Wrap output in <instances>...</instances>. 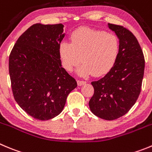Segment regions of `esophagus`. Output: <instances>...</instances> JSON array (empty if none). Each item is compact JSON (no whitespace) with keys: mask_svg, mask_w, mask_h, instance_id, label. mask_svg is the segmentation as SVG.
<instances>
[{"mask_svg":"<svg viewBox=\"0 0 152 152\" xmlns=\"http://www.w3.org/2000/svg\"><path fill=\"white\" fill-rule=\"evenodd\" d=\"M77 83H78V86H83L86 83V81H83V80H78L77 81Z\"/></svg>","mask_w":152,"mask_h":152,"instance_id":"34e87169","label":"esophagus"}]
</instances>
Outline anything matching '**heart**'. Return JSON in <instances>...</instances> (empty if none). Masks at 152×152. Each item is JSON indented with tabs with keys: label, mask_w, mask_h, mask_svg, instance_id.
I'll return each instance as SVG.
<instances>
[{
	"label": "heart",
	"mask_w": 152,
	"mask_h": 152,
	"mask_svg": "<svg viewBox=\"0 0 152 152\" xmlns=\"http://www.w3.org/2000/svg\"><path fill=\"white\" fill-rule=\"evenodd\" d=\"M70 39L71 42H62L59 46L62 65L67 71H72L83 61L77 69L79 76L93 73L100 76L109 73L115 64L120 50L115 35L83 28L73 32Z\"/></svg>",
	"instance_id": "obj_1"
}]
</instances>
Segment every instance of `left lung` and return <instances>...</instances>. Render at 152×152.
Instances as JSON below:
<instances>
[{
    "label": "left lung",
    "instance_id": "8db88e82",
    "mask_svg": "<svg viewBox=\"0 0 152 152\" xmlns=\"http://www.w3.org/2000/svg\"><path fill=\"white\" fill-rule=\"evenodd\" d=\"M119 39L117 61L103 78L92 82L94 93L89 100L93 114L105 120L125 115L135 104L141 91L145 59L138 40L127 28L108 23Z\"/></svg>",
    "mask_w": 152,
    "mask_h": 152
}]
</instances>
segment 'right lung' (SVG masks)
<instances>
[{
  "label": "right lung",
  "instance_id": "1",
  "mask_svg": "<svg viewBox=\"0 0 152 152\" xmlns=\"http://www.w3.org/2000/svg\"><path fill=\"white\" fill-rule=\"evenodd\" d=\"M64 25L34 24L17 39L9 58L15 101L29 115L46 121L58 115L77 86L62 67L59 46Z\"/></svg>",
  "mask_w": 152,
  "mask_h": 152
}]
</instances>
